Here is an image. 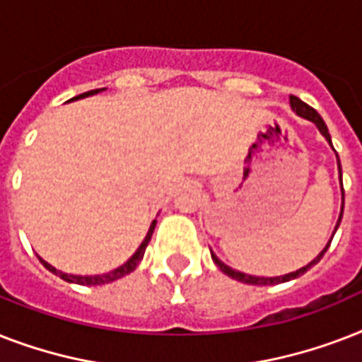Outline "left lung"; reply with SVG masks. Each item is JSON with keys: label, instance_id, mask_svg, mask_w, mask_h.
Masks as SVG:
<instances>
[{"label": "left lung", "instance_id": "1", "mask_svg": "<svg viewBox=\"0 0 362 362\" xmlns=\"http://www.w3.org/2000/svg\"><path fill=\"white\" fill-rule=\"evenodd\" d=\"M289 105H291L293 112L297 116H300V118H304V120H310L312 124H315V127L320 129V133L323 136H325V141L329 142V146L332 148V141H331V133H329V129H327L325 122H323V118H321L317 112H315L312 107H308V105L304 103V101H300L298 98H295V95H291L289 98ZM334 150V148H332ZM337 152V150H334ZM337 163H338V175H340V189H342V206H340V216H338V221L337 226H334V231H332L331 238H329V242H327V246L321 250L320 253H317V257H314L312 261H310L308 264H304V267H300L298 270H295V272H289V274H281V276H253V274H246V272H240V270H235L231 269L229 264H226L223 261H220L218 259V255H216L212 250H210V255H212V261H214L216 264H218V269L223 272V274H227L229 278H233V280H238L242 281V284H250V286H276V284H284V281H289V280H295V278H298V276H303L306 270H310L314 264L320 263V259L325 255V252L329 250V246H331L332 242V237H334V233H337L338 226H340V221H342V214H344V187H342V167H340V159H338V153H337Z\"/></svg>", "mask_w": 362, "mask_h": 362}]
</instances>
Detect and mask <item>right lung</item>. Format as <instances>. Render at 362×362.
<instances>
[{
	"instance_id": "right-lung-1",
	"label": "right lung",
	"mask_w": 362,
	"mask_h": 362,
	"mask_svg": "<svg viewBox=\"0 0 362 362\" xmlns=\"http://www.w3.org/2000/svg\"><path fill=\"white\" fill-rule=\"evenodd\" d=\"M103 90H107V88H101V90H92V92H86V93H81V95H76V98H73L71 101H78V99H84V98H90V95H95V93L103 92ZM153 229H156V220L150 223V229H148L146 237H144V240L141 242V246L136 247V252L131 255L127 261H125L124 264H120L118 269L110 270V272H105V274H93V276H81V274H67V272H64V270L56 269V267H52L50 263H47L45 259L41 257V255H37L39 257V261L42 263V267L45 269H48L52 274L59 276L62 280L69 281V284H78V286H103V284H110V281L115 280H120V278H124V276H127L129 272H133V270L136 269V264L141 263L142 257H144V252H146V246L148 242H150V238H152V233Z\"/></svg>"
}]
</instances>
